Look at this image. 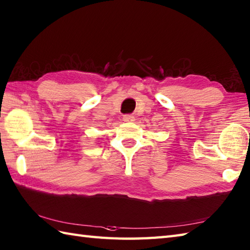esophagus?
I'll return each mask as SVG.
<instances>
[{"label":"esophagus","instance_id":"1","mask_svg":"<svg viewBox=\"0 0 250 250\" xmlns=\"http://www.w3.org/2000/svg\"><path fill=\"white\" fill-rule=\"evenodd\" d=\"M122 119H124V121H125V122H133L135 120L134 116H132V115H125Z\"/></svg>","mask_w":250,"mask_h":250}]
</instances>
